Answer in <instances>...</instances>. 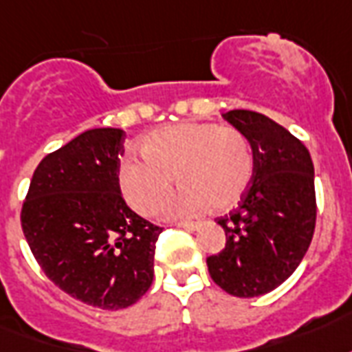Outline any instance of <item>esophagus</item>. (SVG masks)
Returning <instances> with one entry per match:
<instances>
[{"mask_svg":"<svg viewBox=\"0 0 352 352\" xmlns=\"http://www.w3.org/2000/svg\"><path fill=\"white\" fill-rule=\"evenodd\" d=\"M178 227H182V229H186V230H197V229H201L202 223L201 221H184V223H178Z\"/></svg>","mask_w":352,"mask_h":352,"instance_id":"34e87169","label":"esophagus"}]
</instances>
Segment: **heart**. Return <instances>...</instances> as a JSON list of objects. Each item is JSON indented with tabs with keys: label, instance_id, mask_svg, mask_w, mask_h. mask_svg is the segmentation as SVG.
Listing matches in <instances>:
<instances>
[{
	"label": "heart",
	"instance_id": "heart-1",
	"mask_svg": "<svg viewBox=\"0 0 352 352\" xmlns=\"http://www.w3.org/2000/svg\"><path fill=\"white\" fill-rule=\"evenodd\" d=\"M142 155H125L118 166L123 199L142 215L157 214L173 193L174 174L182 191L173 215L225 212L242 201L255 170L250 138L236 127L186 122L151 131Z\"/></svg>",
	"mask_w": 352,
	"mask_h": 352
}]
</instances>
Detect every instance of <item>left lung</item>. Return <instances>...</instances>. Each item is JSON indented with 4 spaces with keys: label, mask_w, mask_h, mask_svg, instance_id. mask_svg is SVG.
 Returning a JSON list of instances; mask_svg holds the SVG:
<instances>
[{
    "label": "left lung",
    "mask_w": 352,
    "mask_h": 352,
    "mask_svg": "<svg viewBox=\"0 0 352 352\" xmlns=\"http://www.w3.org/2000/svg\"><path fill=\"white\" fill-rule=\"evenodd\" d=\"M223 118L250 138L255 170L238 208L217 219L227 242L206 264L223 291L253 298L278 289L311 243L317 219L313 163L306 146L264 114L229 110Z\"/></svg>",
    "instance_id": "obj_1"
}]
</instances>
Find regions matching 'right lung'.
<instances>
[{"label":"right lung","instance_id":"add662e5","mask_svg":"<svg viewBox=\"0 0 352 352\" xmlns=\"http://www.w3.org/2000/svg\"><path fill=\"white\" fill-rule=\"evenodd\" d=\"M122 129L84 131L35 168L20 223L41 270L61 291L101 309H122L153 281L161 227L123 201Z\"/></svg>","mask_w":352,"mask_h":352}]
</instances>
